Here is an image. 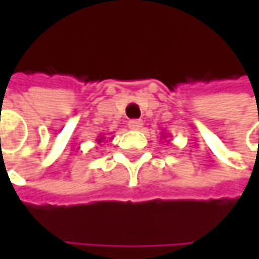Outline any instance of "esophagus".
<instances>
[{
    "instance_id": "esophagus-1",
    "label": "esophagus",
    "mask_w": 259,
    "mask_h": 259,
    "mask_svg": "<svg viewBox=\"0 0 259 259\" xmlns=\"http://www.w3.org/2000/svg\"><path fill=\"white\" fill-rule=\"evenodd\" d=\"M129 127L132 130H139L142 127V121L141 120H130Z\"/></svg>"
}]
</instances>
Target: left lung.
<instances>
[{"label": "left lung", "mask_w": 259, "mask_h": 259, "mask_svg": "<svg viewBox=\"0 0 259 259\" xmlns=\"http://www.w3.org/2000/svg\"><path fill=\"white\" fill-rule=\"evenodd\" d=\"M168 135H165V133H162V138H166Z\"/></svg>", "instance_id": "8db88e82"}]
</instances>
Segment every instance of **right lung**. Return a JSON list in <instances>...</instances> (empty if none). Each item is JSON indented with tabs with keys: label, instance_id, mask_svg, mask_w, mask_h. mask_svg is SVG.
Returning a JSON list of instances; mask_svg holds the SVG:
<instances>
[{
	"label": "right lung",
	"instance_id": "add662e5",
	"mask_svg": "<svg viewBox=\"0 0 259 259\" xmlns=\"http://www.w3.org/2000/svg\"><path fill=\"white\" fill-rule=\"evenodd\" d=\"M96 141H97V144H100V142H103V141H105V136H103V135H100Z\"/></svg>",
	"mask_w": 259,
	"mask_h": 259
}]
</instances>
